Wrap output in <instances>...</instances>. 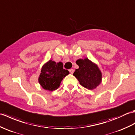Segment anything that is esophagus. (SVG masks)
<instances>
[{"instance_id": "obj_1", "label": "esophagus", "mask_w": 135, "mask_h": 135, "mask_svg": "<svg viewBox=\"0 0 135 135\" xmlns=\"http://www.w3.org/2000/svg\"><path fill=\"white\" fill-rule=\"evenodd\" d=\"M69 71H70V73L71 74H73L74 73V70H73V69H70V70H69Z\"/></svg>"}]
</instances>
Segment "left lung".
Here are the masks:
<instances>
[{
	"mask_svg": "<svg viewBox=\"0 0 135 135\" xmlns=\"http://www.w3.org/2000/svg\"><path fill=\"white\" fill-rule=\"evenodd\" d=\"M76 62L79 68L75 70L74 76L85 88L89 90L95 89L102 81L101 72L97 65L87 58L79 59Z\"/></svg>",
	"mask_w": 135,
	"mask_h": 135,
	"instance_id": "obj_1",
	"label": "left lung"
}]
</instances>
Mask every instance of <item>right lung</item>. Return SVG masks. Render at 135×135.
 <instances>
[{
    "mask_svg": "<svg viewBox=\"0 0 135 135\" xmlns=\"http://www.w3.org/2000/svg\"><path fill=\"white\" fill-rule=\"evenodd\" d=\"M68 74L61 62L49 60L42 67L38 82L43 89L52 91L59 88L61 80Z\"/></svg>",
    "mask_w": 135,
    "mask_h": 135,
    "instance_id": "right-lung-1",
    "label": "right lung"
}]
</instances>
